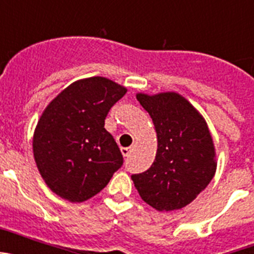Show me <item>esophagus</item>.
Masks as SVG:
<instances>
[{"instance_id": "1", "label": "esophagus", "mask_w": 254, "mask_h": 254, "mask_svg": "<svg viewBox=\"0 0 254 254\" xmlns=\"http://www.w3.org/2000/svg\"><path fill=\"white\" fill-rule=\"evenodd\" d=\"M121 151H122V155L125 156V158H128L132 152V149L131 147H122V149H121Z\"/></svg>"}]
</instances>
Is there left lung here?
<instances>
[{
    "label": "left lung",
    "instance_id": "obj_1",
    "mask_svg": "<svg viewBox=\"0 0 254 254\" xmlns=\"http://www.w3.org/2000/svg\"><path fill=\"white\" fill-rule=\"evenodd\" d=\"M151 117L158 151L151 167L132 174L141 198L158 211L190 205L216 172L215 146L203 117L177 93L137 94Z\"/></svg>",
    "mask_w": 254,
    "mask_h": 254
}]
</instances>
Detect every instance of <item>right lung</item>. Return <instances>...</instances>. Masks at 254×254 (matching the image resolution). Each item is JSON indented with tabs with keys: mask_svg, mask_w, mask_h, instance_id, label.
<instances>
[{
	"mask_svg": "<svg viewBox=\"0 0 254 254\" xmlns=\"http://www.w3.org/2000/svg\"><path fill=\"white\" fill-rule=\"evenodd\" d=\"M127 89L109 78L78 80L61 91L40 117L33 152L40 176L69 202L91 198L123 165L105 117Z\"/></svg>",
	"mask_w": 254,
	"mask_h": 254,
	"instance_id": "add662e5",
	"label": "right lung"
}]
</instances>
